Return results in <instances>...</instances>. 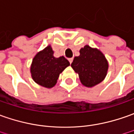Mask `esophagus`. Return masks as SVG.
<instances>
[{"label": "esophagus", "instance_id": "1", "mask_svg": "<svg viewBox=\"0 0 134 134\" xmlns=\"http://www.w3.org/2000/svg\"><path fill=\"white\" fill-rule=\"evenodd\" d=\"M68 60H69V62H70V63L71 64V63L72 62V61H73V58H69Z\"/></svg>", "mask_w": 134, "mask_h": 134}]
</instances>
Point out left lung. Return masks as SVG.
I'll list each match as a JSON object with an SVG mask.
<instances>
[{"instance_id": "obj_1", "label": "left lung", "mask_w": 134, "mask_h": 134, "mask_svg": "<svg viewBox=\"0 0 134 134\" xmlns=\"http://www.w3.org/2000/svg\"><path fill=\"white\" fill-rule=\"evenodd\" d=\"M71 64L78 73L81 83L87 87H93L105 79L108 70V62L101 50L85 45L79 50Z\"/></svg>"}]
</instances>
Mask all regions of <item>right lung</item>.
<instances>
[{
    "instance_id": "add662e5",
    "label": "right lung",
    "mask_w": 134,
    "mask_h": 134,
    "mask_svg": "<svg viewBox=\"0 0 134 134\" xmlns=\"http://www.w3.org/2000/svg\"><path fill=\"white\" fill-rule=\"evenodd\" d=\"M50 45L39 51L34 56L30 66V72L36 84L46 88H52L56 85L59 75L70 66V62L64 56L55 58Z\"/></svg>"
}]
</instances>
